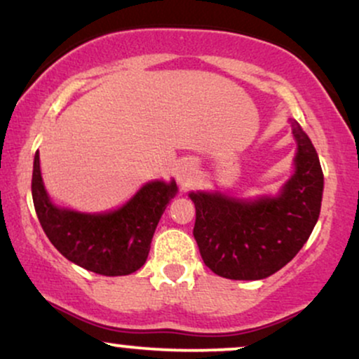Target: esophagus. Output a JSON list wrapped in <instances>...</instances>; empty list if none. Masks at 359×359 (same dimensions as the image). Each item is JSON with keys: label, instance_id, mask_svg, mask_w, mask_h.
I'll return each mask as SVG.
<instances>
[{"label": "esophagus", "instance_id": "obj_1", "mask_svg": "<svg viewBox=\"0 0 359 359\" xmlns=\"http://www.w3.org/2000/svg\"><path fill=\"white\" fill-rule=\"evenodd\" d=\"M194 163L193 161H184L183 165L180 166L178 171V181L181 184H189L194 178Z\"/></svg>", "mask_w": 359, "mask_h": 359}]
</instances>
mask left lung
Listing matches in <instances>:
<instances>
[{
  "instance_id": "left-lung-1",
  "label": "left lung",
  "mask_w": 359,
  "mask_h": 359,
  "mask_svg": "<svg viewBox=\"0 0 359 359\" xmlns=\"http://www.w3.org/2000/svg\"><path fill=\"white\" fill-rule=\"evenodd\" d=\"M298 143L296 171L278 198L240 201L191 193L193 236L211 271L228 280H263L298 255L321 210L323 170L311 140L291 121Z\"/></svg>"
}]
</instances>
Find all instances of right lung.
Returning <instances> with one entry per match:
<instances>
[{
  "label": "right lung",
  "instance_id": "add662e5",
  "mask_svg": "<svg viewBox=\"0 0 359 359\" xmlns=\"http://www.w3.org/2000/svg\"><path fill=\"white\" fill-rule=\"evenodd\" d=\"M176 191L175 181H151L113 213L61 210L44 191L39 153L34 154L31 193L43 231L66 259L103 276H123L143 266L158 221Z\"/></svg>",
  "mask_w": 359,
  "mask_h": 359
}]
</instances>
